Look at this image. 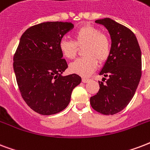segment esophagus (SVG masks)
Segmentation results:
<instances>
[{
  "label": "esophagus",
  "mask_w": 150,
  "mask_h": 150,
  "mask_svg": "<svg viewBox=\"0 0 150 150\" xmlns=\"http://www.w3.org/2000/svg\"><path fill=\"white\" fill-rule=\"evenodd\" d=\"M88 81H89V79H88V78H82V82L83 83H87Z\"/></svg>",
  "instance_id": "obj_1"
}]
</instances>
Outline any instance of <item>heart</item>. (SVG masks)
I'll return each mask as SVG.
<instances>
[{
    "label": "heart",
    "instance_id": "obj_1",
    "mask_svg": "<svg viewBox=\"0 0 150 150\" xmlns=\"http://www.w3.org/2000/svg\"><path fill=\"white\" fill-rule=\"evenodd\" d=\"M84 57L76 59L69 65V69L81 76H88L97 67V61L103 63L111 54V42L105 34L92 25H85L76 30L74 34V42L61 39L58 48L66 58L73 59L76 57L77 47H83Z\"/></svg>",
    "mask_w": 150,
    "mask_h": 150
}]
</instances>
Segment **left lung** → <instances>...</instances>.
Segmentation results:
<instances>
[{"label": "left lung", "instance_id": "1", "mask_svg": "<svg viewBox=\"0 0 150 150\" xmlns=\"http://www.w3.org/2000/svg\"><path fill=\"white\" fill-rule=\"evenodd\" d=\"M105 27L111 39V54L100 75L108 76L99 81L100 89L90 98L95 111L115 115L128 105L134 95L142 76V54L132 31L110 18L96 20ZM103 77V81H105Z\"/></svg>", "mask_w": 150, "mask_h": 150}]
</instances>
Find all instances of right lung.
I'll return each mask as SVG.
<instances>
[{"label":"right lung","mask_w":150,"mask_h":150,"mask_svg":"<svg viewBox=\"0 0 150 150\" xmlns=\"http://www.w3.org/2000/svg\"><path fill=\"white\" fill-rule=\"evenodd\" d=\"M74 24L45 22L29 28L20 38L13 57V69L20 94L33 111L43 115L63 111L81 77L62 76L68 65L58 43Z\"/></svg>","instance_id":"obj_1"}]
</instances>
